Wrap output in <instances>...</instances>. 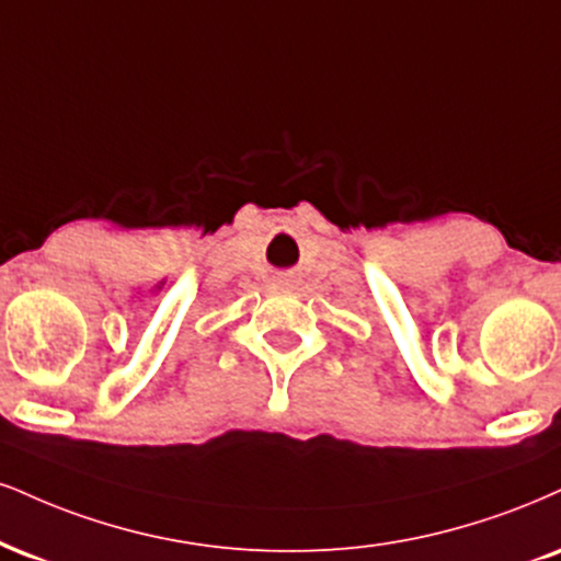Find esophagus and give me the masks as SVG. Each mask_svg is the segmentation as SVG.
I'll use <instances>...</instances> for the list:
<instances>
[{
    "label": "esophagus",
    "instance_id": "esophagus-1",
    "mask_svg": "<svg viewBox=\"0 0 561 561\" xmlns=\"http://www.w3.org/2000/svg\"><path fill=\"white\" fill-rule=\"evenodd\" d=\"M276 287H279V289H287V287H289V279H287V276H282V279L276 282Z\"/></svg>",
    "mask_w": 561,
    "mask_h": 561
}]
</instances>
